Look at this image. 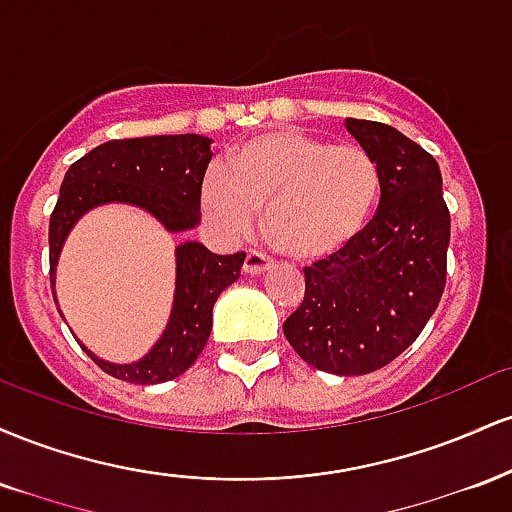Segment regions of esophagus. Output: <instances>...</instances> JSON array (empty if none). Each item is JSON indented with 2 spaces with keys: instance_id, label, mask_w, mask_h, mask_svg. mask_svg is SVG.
Returning <instances> with one entry per match:
<instances>
[{
  "instance_id": "esophagus-1",
  "label": "esophagus",
  "mask_w": 512,
  "mask_h": 512,
  "mask_svg": "<svg viewBox=\"0 0 512 512\" xmlns=\"http://www.w3.org/2000/svg\"><path fill=\"white\" fill-rule=\"evenodd\" d=\"M274 260L262 250H250L248 257H245V272L248 274H264L269 267H272Z\"/></svg>"
}]
</instances>
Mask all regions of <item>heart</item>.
<instances>
[{"mask_svg": "<svg viewBox=\"0 0 512 512\" xmlns=\"http://www.w3.org/2000/svg\"><path fill=\"white\" fill-rule=\"evenodd\" d=\"M380 192V166L361 144L274 129L240 144L228 166L207 170L202 207L228 238L250 233L267 209V231L281 250L322 260L366 233Z\"/></svg>", "mask_w": 512, "mask_h": 512, "instance_id": "obj_1", "label": "heart"}]
</instances>
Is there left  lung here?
Listing matches in <instances>:
<instances>
[{
	"mask_svg": "<svg viewBox=\"0 0 512 512\" xmlns=\"http://www.w3.org/2000/svg\"><path fill=\"white\" fill-rule=\"evenodd\" d=\"M346 129L380 166L378 211L354 245L303 269V303L286 317L284 334L313 368L366 375L409 349L436 313L450 211L428 151L383 122L346 117Z\"/></svg>",
	"mask_w": 512,
	"mask_h": 512,
	"instance_id": "left-lung-1",
	"label": "left lung"
}]
</instances>
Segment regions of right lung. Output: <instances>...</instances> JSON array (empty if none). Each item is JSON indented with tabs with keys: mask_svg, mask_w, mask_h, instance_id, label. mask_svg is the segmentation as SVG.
Listing matches in <instances>:
<instances>
[{
	"mask_svg": "<svg viewBox=\"0 0 512 512\" xmlns=\"http://www.w3.org/2000/svg\"><path fill=\"white\" fill-rule=\"evenodd\" d=\"M211 139L199 134L113 139L72 163L50 216V284L64 240L88 209L120 202L146 209L170 233L190 231L199 223L202 180L211 161ZM245 252L214 255L202 243L175 248V298L161 339L134 363H110L81 344L105 373L134 385H156L185 373L211 332V310L223 289L240 276ZM60 310V308H57ZM62 315V313H60Z\"/></svg>",
	"mask_w": 512,
	"mask_h": 512,
	"instance_id": "1",
	"label": "right lung"
}]
</instances>
